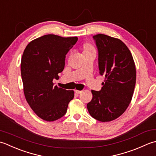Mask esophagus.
Returning <instances> with one entry per match:
<instances>
[{
    "label": "esophagus",
    "instance_id": "34e87169",
    "mask_svg": "<svg viewBox=\"0 0 156 156\" xmlns=\"http://www.w3.org/2000/svg\"><path fill=\"white\" fill-rule=\"evenodd\" d=\"M75 93L77 94H81V93L82 91H80V90H75Z\"/></svg>",
    "mask_w": 156,
    "mask_h": 156
}]
</instances>
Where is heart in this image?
Instances as JSON below:
<instances>
[{
  "label": "heart",
  "mask_w": 156,
  "mask_h": 156,
  "mask_svg": "<svg viewBox=\"0 0 156 156\" xmlns=\"http://www.w3.org/2000/svg\"><path fill=\"white\" fill-rule=\"evenodd\" d=\"M84 49H85V51H91V50H94V48L92 47L90 44H85L84 46Z\"/></svg>",
  "instance_id": "heart-1"
}]
</instances>
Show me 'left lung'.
I'll return each instance as SVG.
<instances>
[{"instance_id":"8db88e82","label":"left lung","mask_w":156,"mask_h":156,"mask_svg":"<svg viewBox=\"0 0 156 156\" xmlns=\"http://www.w3.org/2000/svg\"><path fill=\"white\" fill-rule=\"evenodd\" d=\"M93 39L98 51L100 73L106 79L101 90H91L93 98L87 107L93 118L108 122L122 115L131 102L136 83L135 65L131 52L120 40L101 34Z\"/></svg>"}]
</instances>
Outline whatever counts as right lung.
<instances>
[{"label":"right lung","mask_w":156,"mask_h":156,"mask_svg":"<svg viewBox=\"0 0 156 156\" xmlns=\"http://www.w3.org/2000/svg\"><path fill=\"white\" fill-rule=\"evenodd\" d=\"M77 37L48 34L31 41L22 56L21 73L25 99L34 112L46 121L61 118L74 91L55 86L53 79L65 68V57Z\"/></svg>","instance_id":"right-lung-1"}]
</instances>
